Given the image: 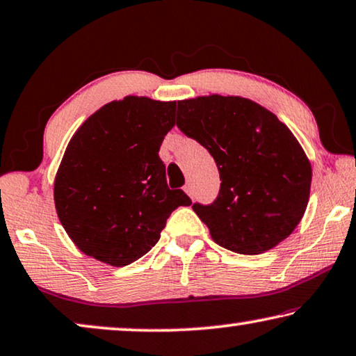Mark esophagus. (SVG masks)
Returning <instances> with one entry per match:
<instances>
[{
    "label": "esophagus",
    "mask_w": 356,
    "mask_h": 356,
    "mask_svg": "<svg viewBox=\"0 0 356 356\" xmlns=\"http://www.w3.org/2000/svg\"><path fill=\"white\" fill-rule=\"evenodd\" d=\"M184 193H186L191 199L194 197V191H193V186H191V184H186V186H184Z\"/></svg>",
    "instance_id": "esophagus-1"
}]
</instances>
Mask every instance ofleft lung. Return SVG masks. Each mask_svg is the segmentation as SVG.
I'll use <instances>...</instances> for the list:
<instances>
[{"label":"left lung","mask_w":356,"mask_h":356,"mask_svg":"<svg viewBox=\"0 0 356 356\" xmlns=\"http://www.w3.org/2000/svg\"><path fill=\"white\" fill-rule=\"evenodd\" d=\"M177 125L218 167V197L193 204L216 244L257 255L296 229L310 197L312 165L273 112L239 96H199L178 101Z\"/></svg>","instance_id":"obj_1"}]
</instances>
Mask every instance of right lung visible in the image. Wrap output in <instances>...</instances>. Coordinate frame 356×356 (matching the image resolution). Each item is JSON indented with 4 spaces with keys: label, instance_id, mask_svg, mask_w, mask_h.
<instances>
[{
    "label": "right lung",
    "instance_id": "right-lung-1",
    "mask_svg": "<svg viewBox=\"0 0 356 356\" xmlns=\"http://www.w3.org/2000/svg\"><path fill=\"white\" fill-rule=\"evenodd\" d=\"M175 101L127 96L86 118L70 143L54 179L56 212L85 255L112 266L147 254L179 205L170 189L159 149L175 125Z\"/></svg>",
    "mask_w": 356,
    "mask_h": 356
}]
</instances>
